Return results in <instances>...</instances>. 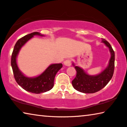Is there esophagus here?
Segmentation results:
<instances>
[{
    "instance_id": "esophagus-1",
    "label": "esophagus",
    "mask_w": 127,
    "mask_h": 127,
    "mask_svg": "<svg viewBox=\"0 0 127 127\" xmlns=\"http://www.w3.org/2000/svg\"><path fill=\"white\" fill-rule=\"evenodd\" d=\"M64 64L66 66H68V67H69V66L71 65V60L69 59H67V60H65V61H64L63 62Z\"/></svg>"
}]
</instances>
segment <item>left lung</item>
<instances>
[{
  "instance_id": "left-lung-1",
  "label": "left lung",
  "mask_w": 127,
  "mask_h": 127,
  "mask_svg": "<svg viewBox=\"0 0 127 127\" xmlns=\"http://www.w3.org/2000/svg\"><path fill=\"white\" fill-rule=\"evenodd\" d=\"M103 43L109 48L111 58L108 65L101 73L96 75L87 74L82 68L72 65L76 71V76L72 82V84L76 90L82 93L93 94L101 90L112 79L115 68V52L111 44L104 39H102Z\"/></svg>"
}]
</instances>
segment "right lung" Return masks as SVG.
I'll return each instance as SVG.
<instances>
[{
  "instance_id": "add662e5",
  "label": "right lung",
  "mask_w": 127,
  "mask_h": 127,
  "mask_svg": "<svg viewBox=\"0 0 127 127\" xmlns=\"http://www.w3.org/2000/svg\"><path fill=\"white\" fill-rule=\"evenodd\" d=\"M35 35L44 36L38 32H34L18 40L13 50L11 64L15 80L22 88L32 93L41 94L53 88L55 75L63 65L62 63L51 64L42 73L33 77L26 76L20 71L16 62L17 56L22 47Z\"/></svg>"
}]
</instances>
